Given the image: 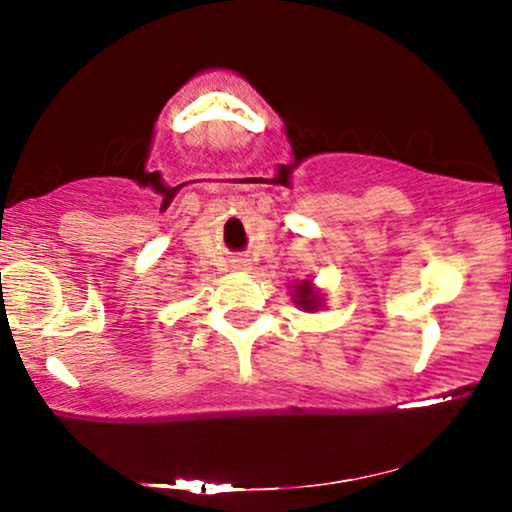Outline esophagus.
I'll return each mask as SVG.
<instances>
[{
  "mask_svg": "<svg viewBox=\"0 0 512 512\" xmlns=\"http://www.w3.org/2000/svg\"><path fill=\"white\" fill-rule=\"evenodd\" d=\"M238 269H248V264H245V262H238Z\"/></svg>",
  "mask_w": 512,
  "mask_h": 512,
  "instance_id": "obj_1",
  "label": "esophagus"
}]
</instances>
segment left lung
<instances>
[{"instance_id":"8db88e82","label":"left lung","mask_w":512,"mask_h":512,"mask_svg":"<svg viewBox=\"0 0 512 512\" xmlns=\"http://www.w3.org/2000/svg\"><path fill=\"white\" fill-rule=\"evenodd\" d=\"M291 296H293V303L298 305L301 310H317L322 308V293L315 289L313 281H301V284L291 286Z\"/></svg>"}]
</instances>
